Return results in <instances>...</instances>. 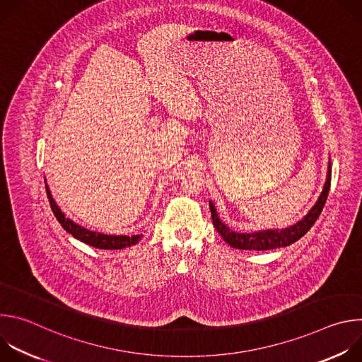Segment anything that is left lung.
<instances>
[{
  "mask_svg": "<svg viewBox=\"0 0 362 362\" xmlns=\"http://www.w3.org/2000/svg\"><path fill=\"white\" fill-rule=\"evenodd\" d=\"M329 186H331V163L328 168V175H327V182L324 186V190L318 199V202L314 204V208L308 212V215L299 221L298 223H295L291 228L286 229H281V230H262V232H253V233H239L235 232L232 229H229L216 215V209L212 203H209L211 206V215H212V222L214 226L216 228L218 233L223 238V240L230 245L232 247L236 249H245V250H271V249H276V247H284V246H289L291 243L296 242L298 239H300L309 229L313 228V225L317 222V219L320 218L324 204L327 202L328 197V192H329Z\"/></svg>",
  "mask_w": 362,
  "mask_h": 362,
  "instance_id": "left-lung-1",
  "label": "left lung"
}]
</instances>
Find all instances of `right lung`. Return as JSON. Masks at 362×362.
Here are the masks:
<instances>
[{
    "mask_svg": "<svg viewBox=\"0 0 362 362\" xmlns=\"http://www.w3.org/2000/svg\"><path fill=\"white\" fill-rule=\"evenodd\" d=\"M45 190H47V197L49 200V206H51V211H53L54 216L57 218V221L60 222V225L64 228L66 232L71 233L76 239L98 247V249H123V247H129L132 245H136L140 240L139 235L134 236H115V235H105V233H97L88 229H84L78 225H76L73 221L67 219L64 216V214L60 211L59 206L56 204V202L51 197V193L48 190V186L45 185Z\"/></svg>",
    "mask_w": 362,
    "mask_h": 362,
    "instance_id": "right-lung-1",
    "label": "right lung"
}]
</instances>
